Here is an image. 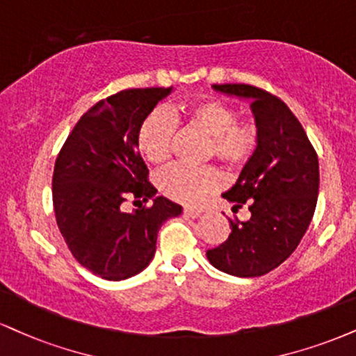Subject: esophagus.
Here are the masks:
<instances>
[{"mask_svg": "<svg viewBox=\"0 0 356 356\" xmlns=\"http://www.w3.org/2000/svg\"><path fill=\"white\" fill-rule=\"evenodd\" d=\"M200 213H202L200 209H192V207L184 209V216L191 217V219H197V217H200Z\"/></svg>", "mask_w": 356, "mask_h": 356, "instance_id": "esophagus-1", "label": "esophagus"}]
</instances>
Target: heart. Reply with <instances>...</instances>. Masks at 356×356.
I'll return each mask as SVG.
<instances>
[{"mask_svg":"<svg viewBox=\"0 0 356 356\" xmlns=\"http://www.w3.org/2000/svg\"><path fill=\"white\" fill-rule=\"evenodd\" d=\"M191 126L209 137L207 152L229 165H241L254 156L259 145V129L250 121H237L232 106L222 101L205 99L186 108ZM175 118L167 108L151 111L137 132V147L152 164L169 157L175 134ZM159 189L182 204H199L205 194L217 189L220 175L212 167L169 165L157 177Z\"/></svg>","mask_w":356,"mask_h":356,"instance_id":"1","label":"heart"}]
</instances>
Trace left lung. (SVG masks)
<instances>
[{"label": "left lung", "instance_id": "8db88e82", "mask_svg": "<svg viewBox=\"0 0 356 356\" xmlns=\"http://www.w3.org/2000/svg\"><path fill=\"white\" fill-rule=\"evenodd\" d=\"M213 91L250 101L259 145L222 197L232 211L248 204L250 219L207 250L213 267L235 277H260L285 262L305 235L316 207L318 157L284 101L248 84H213Z\"/></svg>", "mask_w": 356, "mask_h": 356}]
</instances>
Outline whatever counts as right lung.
<instances>
[{"mask_svg": "<svg viewBox=\"0 0 356 356\" xmlns=\"http://www.w3.org/2000/svg\"><path fill=\"white\" fill-rule=\"evenodd\" d=\"M174 88L126 89L81 115L54 164L56 222L76 260L104 280H126L151 264L157 232L182 205L147 182L137 132L157 102ZM132 193L151 208L124 213ZM140 202V200H139Z\"/></svg>", "mask_w": 356, "mask_h": 356, "instance_id": "right-lung-1", "label": "right lung"}]
</instances>
